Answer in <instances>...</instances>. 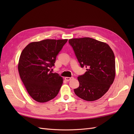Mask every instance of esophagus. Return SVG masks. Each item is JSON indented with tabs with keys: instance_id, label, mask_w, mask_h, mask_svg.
Masks as SVG:
<instances>
[{
	"instance_id": "esophagus-1",
	"label": "esophagus",
	"mask_w": 134,
	"mask_h": 134,
	"mask_svg": "<svg viewBox=\"0 0 134 134\" xmlns=\"http://www.w3.org/2000/svg\"><path fill=\"white\" fill-rule=\"evenodd\" d=\"M73 78V77H65V80H66L67 82H69V81Z\"/></svg>"
}]
</instances>
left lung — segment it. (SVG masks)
Here are the masks:
<instances>
[{
	"label": "left lung",
	"mask_w": 134,
	"mask_h": 134,
	"mask_svg": "<svg viewBox=\"0 0 134 134\" xmlns=\"http://www.w3.org/2000/svg\"><path fill=\"white\" fill-rule=\"evenodd\" d=\"M82 68L87 71L78 77L75 94L87 101L101 98L110 88L116 74L115 55L106 43L90 37L69 40Z\"/></svg>",
	"instance_id": "obj_1"
}]
</instances>
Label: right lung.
I'll use <instances>...</instances> for the list:
<instances>
[{"instance_id":"add662e5","label":"right lung","mask_w":134,"mask_h":134,"mask_svg":"<svg viewBox=\"0 0 134 134\" xmlns=\"http://www.w3.org/2000/svg\"><path fill=\"white\" fill-rule=\"evenodd\" d=\"M67 39H46L30 43L20 55L18 70L27 92L36 101L48 102L58 95L63 79L50 69Z\"/></svg>"}]
</instances>
